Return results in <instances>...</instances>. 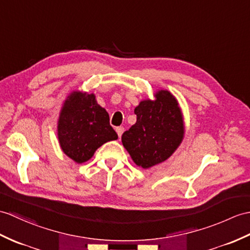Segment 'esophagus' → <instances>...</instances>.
<instances>
[{
  "label": "esophagus",
  "instance_id": "esophagus-1",
  "mask_svg": "<svg viewBox=\"0 0 250 250\" xmlns=\"http://www.w3.org/2000/svg\"><path fill=\"white\" fill-rule=\"evenodd\" d=\"M125 131V127L124 126H117L116 127V132H117V134L119 137H121V135H123V133Z\"/></svg>",
  "mask_w": 250,
  "mask_h": 250
}]
</instances>
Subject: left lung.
<instances>
[{
    "label": "left lung",
    "mask_w": 250,
    "mask_h": 250,
    "mask_svg": "<svg viewBox=\"0 0 250 250\" xmlns=\"http://www.w3.org/2000/svg\"><path fill=\"white\" fill-rule=\"evenodd\" d=\"M155 100H145L135 107L136 124L121 141L138 166L149 168L167 160L182 142L181 111L169 91L160 90Z\"/></svg>",
    "instance_id": "1"
}]
</instances>
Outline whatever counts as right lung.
I'll return each mask as SVG.
<instances>
[{
	"label": "right lung",
	"mask_w": 250,
	"mask_h": 250,
	"mask_svg": "<svg viewBox=\"0 0 250 250\" xmlns=\"http://www.w3.org/2000/svg\"><path fill=\"white\" fill-rule=\"evenodd\" d=\"M118 138L109 116L94 95L74 91L63 104L59 120L62 151L77 163H84L104 143Z\"/></svg>",
	"instance_id": "add662e5"
}]
</instances>
